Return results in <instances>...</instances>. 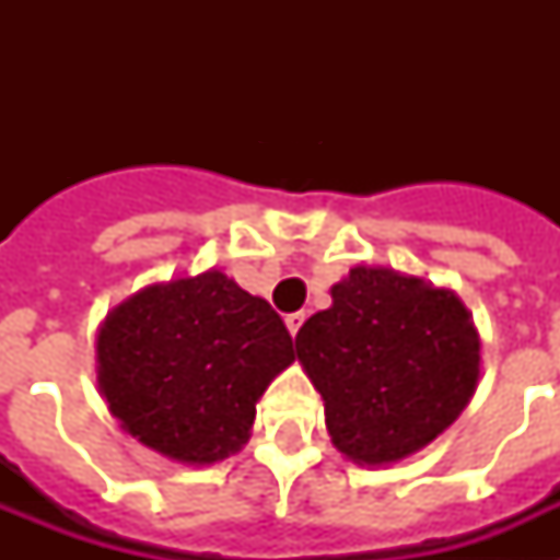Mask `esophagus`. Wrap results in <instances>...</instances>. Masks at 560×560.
I'll return each instance as SVG.
<instances>
[{
    "mask_svg": "<svg viewBox=\"0 0 560 560\" xmlns=\"http://www.w3.org/2000/svg\"><path fill=\"white\" fill-rule=\"evenodd\" d=\"M284 323H288V331L296 337L299 328H302V323H305V314H302V311H296V314H288L284 316Z\"/></svg>",
    "mask_w": 560,
    "mask_h": 560,
    "instance_id": "esophagus-1",
    "label": "esophagus"
}]
</instances>
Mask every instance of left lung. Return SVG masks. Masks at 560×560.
I'll return each instance as SVG.
<instances>
[{
	"mask_svg": "<svg viewBox=\"0 0 560 560\" xmlns=\"http://www.w3.org/2000/svg\"><path fill=\"white\" fill-rule=\"evenodd\" d=\"M334 305L296 334L325 400L334 447L360 465L421 451L477 389L479 337L456 293L383 267H354Z\"/></svg>",
	"mask_w": 560,
	"mask_h": 560,
	"instance_id": "8db88e82",
	"label": "left lung"
}]
</instances>
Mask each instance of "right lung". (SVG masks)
Segmentation results:
<instances>
[{
    "mask_svg": "<svg viewBox=\"0 0 560 560\" xmlns=\"http://www.w3.org/2000/svg\"><path fill=\"white\" fill-rule=\"evenodd\" d=\"M293 363L281 316L223 272L151 284L107 316L98 386L127 433L188 465L249 439L255 400Z\"/></svg>",
    "mask_w": 560,
    "mask_h": 560,
    "instance_id": "obj_1",
    "label": "right lung"
}]
</instances>
